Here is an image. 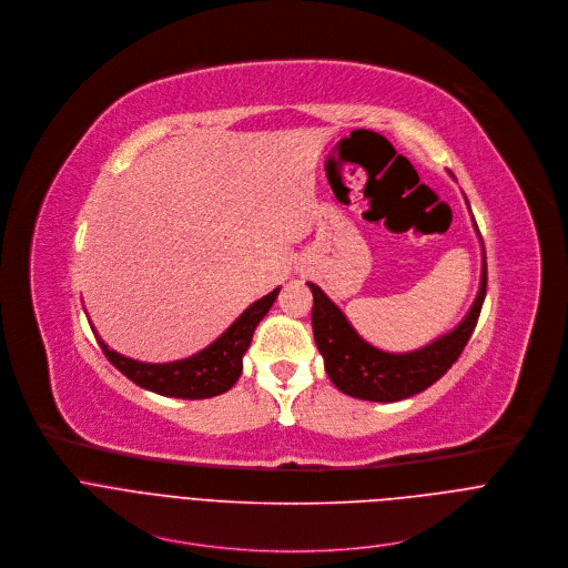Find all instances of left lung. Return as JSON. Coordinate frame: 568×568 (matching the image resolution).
Here are the masks:
<instances>
[{
    "mask_svg": "<svg viewBox=\"0 0 568 568\" xmlns=\"http://www.w3.org/2000/svg\"><path fill=\"white\" fill-rule=\"evenodd\" d=\"M486 284L488 271L484 251L479 293L462 324L436 337L434 343L423 349L409 354H387L365 343L349 324L347 315L324 295L320 286L308 282L313 293V337L324 358V369L331 383L347 396L374 403H394L425 392L457 363L464 347L468 345L486 300Z\"/></svg>",
    "mask_w": 568,
    "mask_h": 568,
    "instance_id": "1",
    "label": "left lung"
}]
</instances>
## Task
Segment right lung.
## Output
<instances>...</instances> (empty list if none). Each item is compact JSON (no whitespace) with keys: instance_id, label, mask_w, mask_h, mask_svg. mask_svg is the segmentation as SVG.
Returning <instances> with one entry per match:
<instances>
[{"instance_id":"right-lung-1","label":"right lung","mask_w":568,"mask_h":568,"mask_svg":"<svg viewBox=\"0 0 568 568\" xmlns=\"http://www.w3.org/2000/svg\"><path fill=\"white\" fill-rule=\"evenodd\" d=\"M277 293H280V286L268 295H264L262 300L253 302L229 328L214 339L212 345H207L203 352L185 361L163 363V365L139 363L109 349L98 335L95 339L106 361L139 387L161 396H170V398H187V400L212 398L229 392L240 381L242 367H244L242 358L251 347V339L260 320L268 313Z\"/></svg>"}]
</instances>
